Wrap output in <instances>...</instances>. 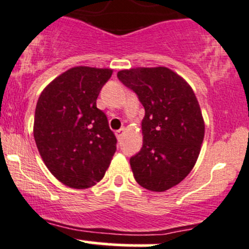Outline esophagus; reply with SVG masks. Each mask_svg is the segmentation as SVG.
Segmentation results:
<instances>
[{
	"label": "esophagus",
	"mask_w": 249,
	"mask_h": 249,
	"mask_svg": "<svg viewBox=\"0 0 249 249\" xmlns=\"http://www.w3.org/2000/svg\"><path fill=\"white\" fill-rule=\"evenodd\" d=\"M124 132H125V129H124V128H120L119 130H116V137L119 138V139H121V138L124 137Z\"/></svg>",
	"instance_id": "1"
}]
</instances>
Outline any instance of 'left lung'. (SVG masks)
Segmentation results:
<instances>
[{"mask_svg":"<svg viewBox=\"0 0 249 249\" xmlns=\"http://www.w3.org/2000/svg\"><path fill=\"white\" fill-rule=\"evenodd\" d=\"M117 77L145 109L142 146L129 160L133 176L147 190H168L190 173L200 155L205 122L195 93L163 66L121 70Z\"/></svg>","mask_w":249,"mask_h":249,"instance_id":"1","label":"left lung"}]
</instances>
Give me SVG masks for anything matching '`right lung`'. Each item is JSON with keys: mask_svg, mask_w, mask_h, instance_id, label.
Here are the masks:
<instances>
[{"mask_svg": "<svg viewBox=\"0 0 249 249\" xmlns=\"http://www.w3.org/2000/svg\"><path fill=\"white\" fill-rule=\"evenodd\" d=\"M111 75V69L76 66L52 81L38 98L34 138L47 168L64 185H95L116 151V137L97 107Z\"/></svg>", "mask_w": 249, "mask_h": 249, "instance_id": "right-lung-1", "label": "right lung"}]
</instances>
